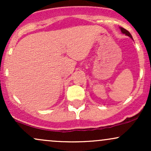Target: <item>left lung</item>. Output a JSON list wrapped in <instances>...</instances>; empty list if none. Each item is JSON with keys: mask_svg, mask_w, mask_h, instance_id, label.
<instances>
[{"mask_svg": "<svg viewBox=\"0 0 151 151\" xmlns=\"http://www.w3.org/2000/svg\"><path fill=\"white\" fill-rule=\"evenodd\" d=\"M119 28H120V30H121V32H122L123 34H125L126 35L129 36V37H131V39H132L133 40V37H132V36H131V33H130V32H129V31H128V30H126V29H124V27H119Z\"/></svg>", "mask_w": 151, "mask_h": 151, "instance_id": "1", "label": "left lung"}]
</instances>
